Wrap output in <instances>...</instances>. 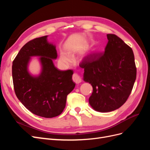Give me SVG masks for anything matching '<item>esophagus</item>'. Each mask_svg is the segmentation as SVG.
Here are the masks:
<instances>
[{"mask_svg": "<svg viewBox=\"0 0 150 150\" xmlns=\"http://www.w3.org/2000/svg\"><path fill=\"white\" fill-rule=\"evenodd\" d=\"M72 80L74 83L76 84H79L81 82V79L79 77V76L77 74H74L72 76Z\"/></svg>", "mask_w": 150, "mask_h": 150, "instance_id": "1", "label": "esophagus"}]
</instances>
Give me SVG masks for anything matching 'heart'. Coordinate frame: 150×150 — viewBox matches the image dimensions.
<instances>
[{
	"label": "heart",
	"instance_id": "obj_1",
	"mask_svg": "<svg viewBox=\"0 0 150 150\" xmlns=\"http://www.w3.org/2000/svg\"><path fill=\"white\" fill-rule=\"evenodd\" d=\"M59 61V63L62 65H69L71 62V57L66 53L61 52L60 54Z\"/></svg>",
	"mask_w": 150,
	"mask_h": 150
}]
</instances>
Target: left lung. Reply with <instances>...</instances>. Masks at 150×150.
<instances>
[{"instance_id": "left-lung-1", "label": "left lung", "mask_w": 150, "mask_h": 150, "mask_svg": "<svg viewBox=\"0 0 150 150\" xmlns=\"http://www.w3.org/2000/svg\"><path fill=\"white\" fill-rule=\"evenodd\" d=\"M104 54L86 56L81 64L83 80L91 84L93 91L89 103L101 112L115 111L128 98L137 78L133 50L115 34H107Z\"/></svg>"}]
</instances>
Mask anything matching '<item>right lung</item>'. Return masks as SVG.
Segmentation results:
<instances>
[{
    "label": "right lung",
    "mask_w": 150,
    "mask_h": 150,
    "mask_svg": "<svg viewBox=\"0 0 150 150\" xmlns=\"http://www.w3.org/2000/svg\"><path fill=\"white\" fill-rule=\"evenodd\" d=\"M32 57H39L40 74L31 75L28 69ZM57 57L56 46L47 35L35 38L21 48L12 62V79L16 96L33 114L44 117L61 115L67 96L75 87L73 71L59 70L53 60Z\"/></svg>",
    "instance_id": "right-lung-1"
}]
</instances>
